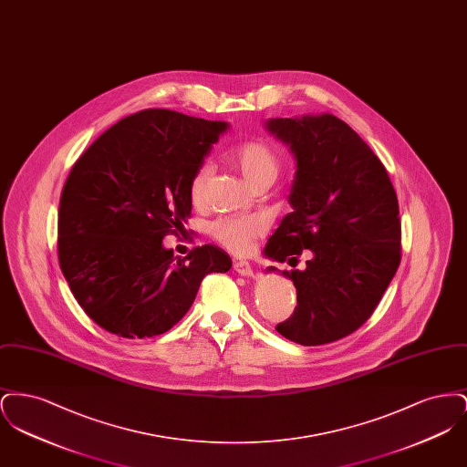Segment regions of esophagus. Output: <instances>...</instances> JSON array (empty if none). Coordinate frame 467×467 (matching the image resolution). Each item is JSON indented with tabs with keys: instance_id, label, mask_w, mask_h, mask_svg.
<instances>
[{
	"instance_id": "obj_1",
	"label": "esophagus",
	"mask_w": 467,
	"mask_h": 467,
	"mask_svg": "<svg viewBox=\"0 0 467 467\" xmlns=\"http://www.w3.org/2000/svg\"><path fill=\"white\" fill-rule=\"evenodd\" d=\"M233 269L242 275V276H250L252 275V266L246 261H234L233 263Z\"/></svg>"
}]
</instances>
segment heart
<instances>
[{"instance_id":"heart-1","label":"heart","mask_w":467,"mask_h":467,"mask_svg":"<svg viewBox=\"0 0 467 467\" xmlns=\"http://www.w3.org/2000/svg\"><path fill=\"white\" fill-rule=\"evenodd\" d=\"M229 161L242 171L250 185L261 182H275L282 170V157L278 150L261 138H250L240 141L229 150ZM210 178V166L201 164L194 171L189 185V196L192 202H200L204 196L206 182ZM265 223L259 217H223L212 223V236L234 254H246L254 248L255 240L263 234Z\"/></svg>"}]
</instances>
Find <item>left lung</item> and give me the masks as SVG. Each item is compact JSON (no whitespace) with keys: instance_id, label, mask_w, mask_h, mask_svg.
<instances>
[{"instance_id":"left-lung-1","label":"left lung","mask_w":467,"mask_h":467,"mask_svg":"<svg viewBox=\"0 0 467 467\" xmlns=\"http://www.w3.org/2000/svg\"><path fill=\"white\" fill-rule=\"evenodd\" d=\"M266 130L289 145L296 177L287 213L265 255L303 269L294 282L297 306L276 326L290 341L315 347L357 331L400 263V204L389 173L368 143L331 113L269 119ZM276 271V267H267Z\"/></svg>"}]
</instances>
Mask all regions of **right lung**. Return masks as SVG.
<instances>
[{"instance_id":"1","label":"right lung","mask_w":467,"mask_h":467,"mask_svg":"<svg viewBox=\"0 0 467 467\" xmlns=\"http://www.w3.org/2000/svg\"><path fill=\"white\" fill-rule=\"evenodd\" d=\"M227 128L180 111L141 110L113 124L73 164L59 201V266L105 331L133 339L170 331L192 306L201 280L233 266L215 244L183 259L162 246L191 215V178Z\"/></svg>"}]
</instances>
